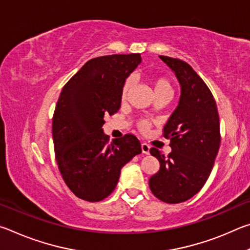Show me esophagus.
Wrapping results in <instances>:
<instances>
[{
  "instance_id": "1",
  "label": "esophagus",
  "mask_w": 250,
  "mask_h": 250,
  "mask_svg": "<svg viewBox=\"0 0 250 250\" xmlns=\"http://www.w3.org/2000/svg\"><path fill=\"white\" fill-rule=\"evenodd\" d=\"M141 149H142V153L145 154H149L150 153V146L146 143H141Z\"/></svg>"
}]
</instances>
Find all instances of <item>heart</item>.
<instances>
[{"instance_id":"heart-1","label":"heart","mask_w":250,"mask_h":250,"mask_svg":"<svg viewBox=\"0 0 250 250\" xmlns=\"http://www.w3.org/2000/svg\"><path fill=\"white\" fill-rule=\"evenodd\" d=\"M150 82L152 84V88H153L155 96L162 95V94H167L172 96V92H173L172 83L167 77H163V76H151ZM132 87H133V79L128 78L121 88V100H125L128 98L129 92L131 91V89H132ZM149 126H150V124L146 120H141L139 121L138 124V128L141 131H143V132L147 131Z\"/></svg>"}]
</instances>
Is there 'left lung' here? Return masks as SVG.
<instances>
[{"instance_id": "left-lung-1", "label": "left lung", "mask_w": 250, "mask_h": 250, "mask_svg": "<svg viewBox=\"0 0 250 250\" xmlns=\"http://www.w3.org/2000/svg\"><path fill=\"white\" fill-rule=\"evenodd\" d=\"M160 58L174 71L181 97L163 129L172 152L166 158L155 147L150 150L160 170L150 177L149 186L160 201L176 204L200 192L208 179L221 145L219 117L209 88L188 62Z\"/></svg>"}]
</instances>
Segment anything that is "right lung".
<instances>
[{
	"instance_id": "add662e5",
	"label": "right lung",
	"mask_w": 250,
	"mask_h": 250,
	"mask_svg": "<svg viewBox=\"0 0 250 250\" xmlns=\"http://www.w3.org/2000/svg\"><path fill=\"white\" fill-rule=\"evenodd\" d=\"M141 62L140 54L92 58L71 77L53 116V140L59 172L76 196L99 202L116 188L121 168L141 145L133 134L113 139L104 133L105 115L121 105V88Z\"/></svg>"
}]
</instances>
